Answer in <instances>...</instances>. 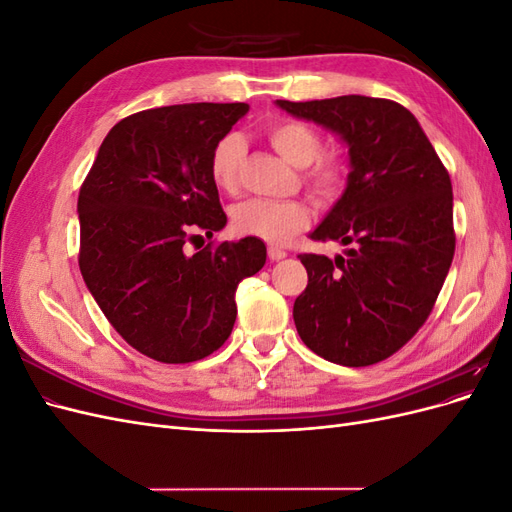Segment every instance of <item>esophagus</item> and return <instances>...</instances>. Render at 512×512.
I'll list each match as a JSON object with an SVG mask.
<instances>
[{
    "label": "esophagus",
    "mask_w": 512,
    "mask_h": 512,
    "mask_svg": "<svg viewBox=\"0 0 512 512\" xmlns=\"http://www.w3.org/2000/svg\"><path fill=\"white\" fill-rule=\"evenodd\" d=\"M269 260H273V262H277V260H284L286 258V252L284 250H280V247H269Z\"/></svg>",
    "instance_id": "34e87169"
}]
</instances>
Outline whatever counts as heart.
<instances>
[{
    "mask_svg": "<svg viewBox=\"0 0 512 512\" xmlns=\"http://www.w3.org/2000/svg\"><path fill=\"white\" fill-rule=\"evenodd\" d=\"M267 141L292 166L303 168V185L318 205H329L344 192L348 164L322 153L320 134L297 119L275 121L267 128ZM245 143L239 134H226L215 143L209 158V175L215 188L235 194L241 185ZM309 224V209L301 200L252 198L232 209V228L239 235L267 243H286Z\"/></svg>",
    "mask_w": 512,
    "mask_h": 512,
    "instance_id": "obj_1",
    "label": "heart"
}]
</instances>
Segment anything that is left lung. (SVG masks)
I'll return each mask as SVG.
<instances>
[{"instance_id":"obj_1","label":"left lung","mask_w":512,"mask_h":512,"mask_svg":"<svg viewBox=\"0 0 512 512\" xmlns=\"http://www.w3.org/2000/svg\"><path fill=\"white\" fill-rule=\"evenodd\" d=\"M348 145L342 198L312 232L348 258L301 254L307 288L292 307L303 344L365 367L406 346L429 318L455 254L453 185L416 117L393 100H275Z\"/></svg>"}]
</instances>
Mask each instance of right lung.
Returning a JSON list of instances; mask_svg holds the SVG:
<instances>
[{
	"label": "right lung",
	"mask_w": 512,
	"mask_h": 512,
	"mask_svg": "<svg viewBox=\"0 0 512 512\" xmlns=\"http://www.w3.org/2000/svg\"><path fill=\"white\" fill-rule=\"evenodd\" d=\"M250 111L245 102L177 104L121 119L79 192V267L113 329L160 363H192L235 327V290L265 267L256 237L188 254L198 230L226 226L209 175L215 143Z\"/></svg>",
	"instance_id": "1"
}]
</instances>
